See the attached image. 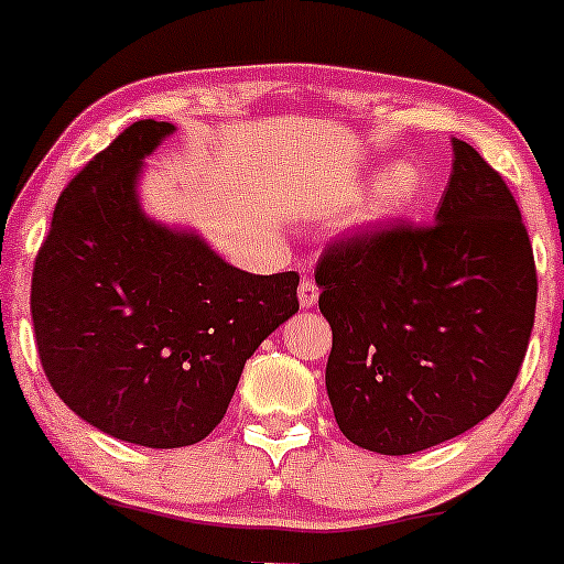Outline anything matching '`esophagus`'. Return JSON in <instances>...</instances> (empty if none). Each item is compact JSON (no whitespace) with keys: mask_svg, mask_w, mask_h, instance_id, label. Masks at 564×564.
I'll list each match as a JSON object with an SVG mask.
<instances>
[{"mask_svg":"<svg viewBox=\"0 0 564 564\" xmlns=\"http://www.w3.org/2000/svg\"><path fill=\"white\" fill-rule=\"evenodd\" d=\"M318 303V286L314 278H303L300 281V305L303 308H314V305Z\"/></svg>","mask_w":564,"mask_h":564,"instance_id":"1","label":"esophagus"}]
</instances>
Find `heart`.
Here are the masks:
<instances>
[{"mask_svg":"<svg viewBox=\"0 0 564 564\" xmlns=\"http://www.w3.org/2000/svg\"><path fill=\"white\" fill-rule=\"evenodd\" d=\"M425 191V176L414 163H398L379 180L377 196H373V213L377 215H401L420 202Z\"/></svg>","mask_w":564,"mask_h":564,"instance_id":"heart-1","label":"heart"}]
</instances>
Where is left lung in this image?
Here are the masks:
<instances>
[{
	"label": "left lung",
	"instance_id": "obj_1",
	"mask_svg": "<svg viewBox=\"0 0 564 564\" xmlns=\"http://www.w3.org/2000/svg\"><path fill=\"white\" fill-rule=\"evenodd\" d=\"M434 224L384 220L316 264L327 395L349 442L409 456L497 412L524 362L538 270L508 182L453 141Z\"/></svg>",
	"mask_w": 564,
	"mask_h": 564
}]
</instances>
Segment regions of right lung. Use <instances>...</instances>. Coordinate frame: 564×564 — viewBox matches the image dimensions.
I'll use <instances>...</instances> for the list:
<instances>
[{"mask_svg": "<svg viewBox=\"0 0 564 564\" xmlns=\"http://www.w3.org/2000/svg\"><path fill=\"white\" fill-rule=\"evenodd\" d=\"M172 130L133 122L67 182L32 272L51 388L89 425L144 447L202 442L248 357L300 308L297 272L250 275L141 215V161Z\"/></svg>", "mask_w": 564, "mask_h": 564, "instance_id": "obj_1", "label": "right lung"}]
</instances>
